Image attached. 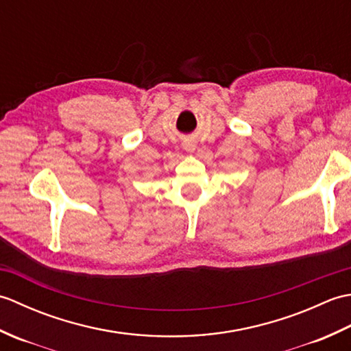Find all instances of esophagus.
<instances>
[{
    "label": "esophagus",
    "mask_w": 351,
    "mask_h": 351,
    "mask_svg": "<svg viewBox=\"0 0 351 351\" xmlns=\"http://www.w3.org/2000/svg\"><path fill=\"white\" fill-rule=\"evenodd\" d=\"M185 149H187V151H195V146L187 145V146H185Z\"/></svg>",
    "instance_id": "34e87169"
}]
</instances>
